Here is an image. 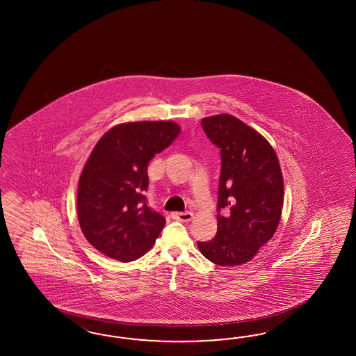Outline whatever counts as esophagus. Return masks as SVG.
Returning <instances> with one entry per match:
<instances>
[{"mask_svg": "<svg viewBox=\"0 0 356 356\" xmlns=\"http://www.w3.org/2000/svg\"><path fill=\"white\" fill-rule=\"evenodd\" d=\"M173 219L179 220V221H191L193 219V213L192 212H175L172 213Z\"/></svg>", "mask_w": 356, "mask_h": 356, "instance_id": "obj_1", "label": "esophagus"}]
</instances>
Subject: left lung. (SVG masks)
Returning <instances> with one entry per match:
<instances>
[{"label":"left lung","instance_id":"1","mask_svg":"<svg viewBox=\"0 0 356 356\" xmlns=\"http://www.w3.org/2000/svg\"><path fill=\"white\" fill-rule=\"evenodd\" d=\"M204 134L221 154L218 233L197 242L204 257L219 266H239L273 238L284 204V179L273 146L232 114L202 118Z\"/></svg>","mask_w":356,"mask_h":356}]
</instances>
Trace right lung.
Wrapping results in <instances>:
<instances>
[{
    "label": "right lung",
    "instance_id": "obj_1",
    "mask_svg": "<svg viewBox=\"0 0 356 356\" xmlns=\"http://www.w3.org/2000/svg\"><path fill=\"white\" fill-rule=\"evenodd\" d=\"M181 134L173 121L129 122L106 131L80 175L77 216L94 248L121 262L150 250L165 219L146 204L147 165Z\"/></svg>",
    "mask_w": 356,
    "mask_h": 356
}]
</instances>
